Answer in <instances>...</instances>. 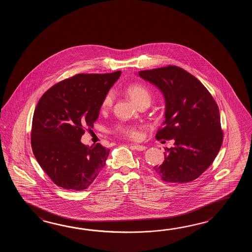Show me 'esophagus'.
I'll use <instances>...</instances> for the list:
<instances>
[{"mask_svg":"<svg viewBox=\"0 0 252 252\" xmlns=\"http://www.w3.org/2000/svg\"><path fill=\"white\" fill-rule=\"evenodd\" d=\"M130 147L134 149V150H138V151H143V150H146L147 148L143 146V145H130Z\"/></svg>","mask_w":252,"mask_h":252,"instance_id":"obj_1","label":"esophagus"}]
</instances>
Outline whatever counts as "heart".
Instances as JSON below:
<instances>
[{"label": "heart", "instance_id": "b5f03b06", "mask_svg": "<svg viewBox=\"0 0 252 252\" xmlns=\"http://www.w3.org/2000/svg\"><path fill=\"white\" fill-rule=\"evenodd\" d=\"M127 93L139 106L144 103L150 104L151 102V99H152L151 92L148 88V86L142 84L130 85L127 88ZM113 99H114V94L113 92H108L102 99V110H107L108 108L111 107L113 105ZM115 131L128 139H137L139 138V128L137 126L130 125V124H119L118 126L115 128Z\"/></svg>", "mask_w": 252, "mask_h": 252}]
</instances>
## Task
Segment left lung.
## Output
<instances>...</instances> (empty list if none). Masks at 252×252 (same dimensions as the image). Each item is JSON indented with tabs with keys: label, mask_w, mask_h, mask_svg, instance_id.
Wrapping results in <instances>:
<instances>
[{
	"label": "left lung",
	"mask_w": 252,
	"mask_h": 252,
	"mask_svg": "<svg viewBox=\"0 0 252 252\" xmlns=\"http://www.w3.org/2000/svg\"><path fill=\"white\" fill-rule=\"evenodd\" d=\"M166 100L164 127L156 139H175L166 149L165 160L154 166L165 182L188 183L200 177L213 163L223 139L219 108L200 81L176 65L139 71Z\"/></svg>",
	"instance_id": "1"
}]
</instances>
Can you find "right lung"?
I'll return each mask as SVG.
<instances>
[{"mask_svg": "<svg viewBox=\"0 0 252 252\" xmlns=\"http://www.w3.org/2000/svg\"><path fill=\"white\" fill-rule=\"evenodd\" d=\"M121 71L78 74L51 86L33 114L32 148L39 166L59 188L82 191L105 166L110 150L100 143L87 147L81 137L93 128L102 99Z\"/></svg>", "mask_w": 252, "mask_h": 252, "instance_id": "right-lung-1", "label": "right lung"}]
</instances>
